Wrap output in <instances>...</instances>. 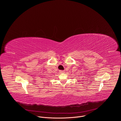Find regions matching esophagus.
<instances>
[{
    "instance_id": "34e87169",
    "label": "esophagus",
    "mask_w": 121,
    "mask_h": 121,
    "mask_svg": "<svg viewBox=\"0 0 121 121\" xmlns=\"http://www.w3.org/2000/svg\"><path fill=\"white\" fill-rule=\"evenodd\" d=\"M59 72L61 73H64L65 72H64V71H62V70H60V71H59Z\"/></svg>"
}]
</instances>
